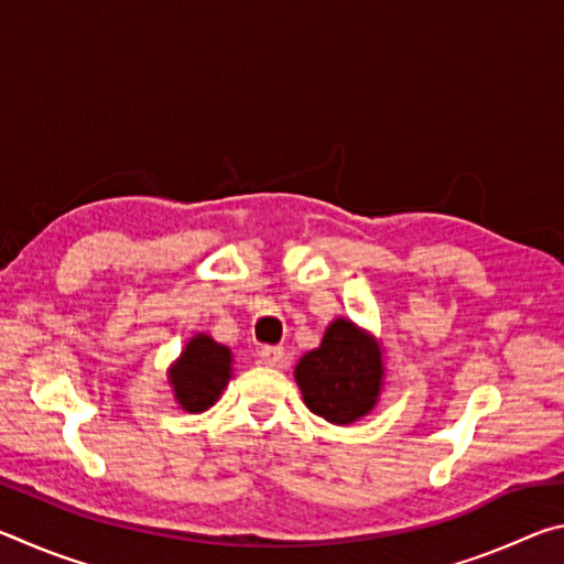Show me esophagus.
<instances>
[{
	"label": "esophagus",
	"instance_id": "1",
	"mask_svg": "<svg viewBox=\"0 0 564 564\" xmlns=\"http://www.w3.org/2000/svg\"><path fill=\"white\" fill-rule=\"evenodd\" d=\"M261 360L265 366H281V362H285V350L281 346H263Z\"/></svg>",
	"mask_w": 564,
	"mask_h": 564
}]
</instances>
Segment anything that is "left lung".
Returning <instances> with one entry per match:
<instances>
[{"instance_id": "8db88e82", "label": "left lung", "mask_w": 564, "mask_h": 564, "mask_svg": "<svg viewBox=\"0 0 564 564\" xmlns=\"http://www.w3.org/2000/svg\"><path fill=\"white\" fill-rule=\"evenodd\" d=\"M380 378L378 346L346 318L333 321L321 346L295 366L305 405L336 425H348L376 405Z\"/></svg>"}]
</instances>
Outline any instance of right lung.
I'll use <instances>...</instances> for the list:
<instances>
[{"mask_svg":"<svg viewBox=\"0 0 564 564\" xmlns=\"http://www.w3.org/2000/svg\"><path fill=\"white\" fill-rule=\"evenodd\" d=\"M169 376L181 408L188 413H202L216 403L226 388L231 376V350L208 336H196Z\"/></svg>","mask_w":564,"mask_h":564,"instance_id":"right-lung-1","label":"right lung"}]
</instances>
